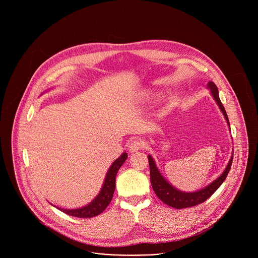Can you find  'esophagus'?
<instances>
[{
    "instance_id": "esophagus-1",
    "label": "esophagus",
    "mask_w": 258,
    "mask_h": 258,
    "mask_svg": "<svg viewBox=\"0 0 258 258\" xmlns=\"http://www.w3.org/2000/svg\"><path fill=\"white\" fill-rule=\"evenodd\" d=\"M144 148V143L143 141L139 140V139H136V140H133L130 144V150L132 152H136V151H139L141 149Z\"/></svg>"
}]
</instances>
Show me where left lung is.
Returning a JSON list of instances; mask_svg holds the SVG:
<instances>
[{
	"instance_id": "left-lung-1",
	"label": "left lung",
	"mask_w": 258,
	"mask_h": 258,
	"mask_svg": "<svg viewBox=\"0 0 258 258\" xmlns=\"http://www.w3.org/2000/svg\"><path fill=\"white\" fill-rule=\"evenodd\" d=\"M208 88L211 91V94L214 98V100L217 102L220 110H222L229 125V118L227 115V112L225 110L224 105L222 104L219 100V96H218V90L217 87L212 83L209 82L207 84ZM148 160H149V166H150V181L152 188L155 192V194L157 195V197L164 202L165 204L177 208V209H181V208H187V207H192V206H196L200 203H203L204 201H206L224 182V180L226 179L232 163H233V156L227 166V168L225 169V171L222 173L219 177H217L214 181H212L210 185H208L206 188L197 191V192H193V193H185V192H180L178 190H176L175 188H173L171 185H169L168 181H166L164 179V177L161 175V173L159 172V170L156 167V164L153 160V158L151 156H148Z\"/></svg>"
}]
</instances>
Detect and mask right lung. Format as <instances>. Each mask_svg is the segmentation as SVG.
Masks as SVG:
<instances>
[{
    "instance_id": "obj_1",
    "label": "right lung",
    "mask_w": 258,
    "mask_h": 258,
    "mask_svg": "<svg viewBox=\"0 0 258 258\" xmlns=\"http://www.w3.org/2000/svg\"><path fill=\"white\" fill-rule=\"evenodd\" d=\"M127 154L123 153L118 159H116L112 165L110 166L107 175L105 177V181L103 183L102 190L100 194L97 196V198L91 202L89 205L79 208V209H61L64 213L71 215V216H76V217H81V218H88V217H94L103 212L106 207L109 205V203L111 202L113 193L115 190V177L117 174L118 169L121 167L123 162L126 160Z\"/></svg>"
}]
</instances>
